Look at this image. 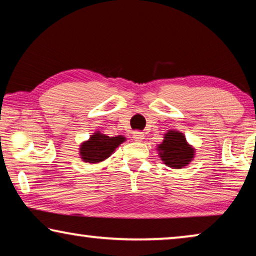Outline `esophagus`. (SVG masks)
Wrapping results in <instances>:
<instances>
[{
	"mask_svg": "<svg viewBox=\"0 0 256 256\" xmlns=\"http://www.w3.org/2000/svg\"><path fill=\"white\" fill-rule=\"evenodd\" d=\"M144 138V132H140V131L133 132V139H134L136 141H142Z\"/></svg>",
	"mask_w": 256,
	"mask_h": 256,
	"instance_id": "obj_1",
	"label": "esophagus"
}]
</instances>
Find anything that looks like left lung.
<instances>
[{
  "mask_svg": "<svg viewBox=\"0 0 256 256\" xmlns=\"http://www.w3.org/2000/svg\"><path fill=\"white\" fill-rule=\"evenodd\" d=\"M158 152L163 163L172 169L188 166L196 155V150L186 141L184 133L171 130L164 134V139L158 146Z\"/></svg>",
  "mask_w": 256,
  "mask_h": 256,
  "instance_id": "1",
  "label": "left lung"
}]
</instances>
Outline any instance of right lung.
Segmentation results:
<instances>
[{
  "mask_svg": "<svg viewBox=\"0 0 256 256\" xmlns=\"http://www.w3.org/2000/svg\"><path fill=\"white\" fill-rule=\"evenodd\" d=\"M125 140L126 138L124 136H108L100 131H96L90 136L88 140L80 144L79 155L84 162L96 164L108 158Z\"/></svg>",
  "mask_w": 256,
  "mask_h": 256,
  "instance_id": "obj_1",
  "label": "right lung"
}]
</instances>
